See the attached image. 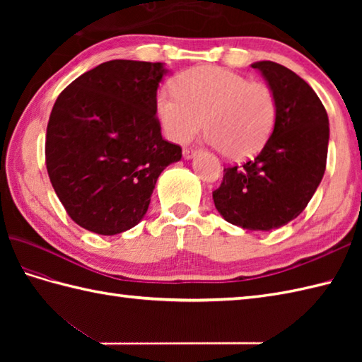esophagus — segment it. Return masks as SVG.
<instances>
[{"instance_id": "1", "label": "esophagus", "mask_w": 362, "mask_h": 362, "mask_svg": "<svg viewBox=\"0 0 362 362\" xmlns=\"http://www.w3.org/2000/svg\"><path fill=\"white\" fill-rule=\"evenodd\" d=\"M196 153H197L196 148H185V149H183V157H185V158H193V157H196Z\"/></svg>"}]
</instances>
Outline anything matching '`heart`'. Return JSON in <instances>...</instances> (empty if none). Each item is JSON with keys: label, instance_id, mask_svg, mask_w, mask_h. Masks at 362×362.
<instances>
[{"label": "heart", "instance_id": "heart-1", "mask_svg": "<svg viewBox=\"0 0 362 362\" xmlns=\"http://www.w3.org/2000/svg\"><path fill=\"white\" fill-rule=\"evenodd\" d=\"M156 115L171 141L185 143L204 124L206 140L222 156L241 161L264 148L279 105L266 82L205 65L177 76L174 91H158Z\"/></svg>", "mask_w": 362, "mask_h": 362}]
</instances>
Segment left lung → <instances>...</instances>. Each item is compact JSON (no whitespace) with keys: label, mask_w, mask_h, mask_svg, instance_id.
<instances>
[{"label":"left lung","mask_w":362,"mask_h":362,"mask_svg":"<svg viewBox=\"0 0 362 362\" xmlns=\"http://www.w3.org/2000/svg\"><path fill=\"white\" fill-rule=\"evenodd\" d=\"M274 90L279 115L258 156L243 166L224 168L213 191L216 210L245 230H269L296 219L316 193L328 153V115L308 83L280 64H252Z\"/></svg>","instance_id":"8db88e82"}]
</instances>
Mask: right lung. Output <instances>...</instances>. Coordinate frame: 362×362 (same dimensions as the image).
<instances>
[{
	"instance_id": "1",
	"label": "right lung",
	"mask_w": 362,
	"mask_h": 362,
	"mask_svg": "<svg viewBox=\"0 0 362 362\" xmlns=\"http://www.w3.org/2000/svg\"><path fill=\"white\" fill-rule=\"evenodd\" d=\"M166 71L160 62L110 60L74 79L52 107L46 169L68 216L90 232L135 227L161 171L182 158L156 115Z\"/></svg>"
}]
</instances>
